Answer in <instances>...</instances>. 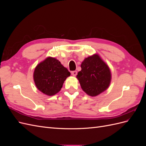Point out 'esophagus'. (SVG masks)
I'll use <instances>...</instances> for the list:
<instances>
[{
	"mask_svg": "<svg viewBox=\"0 0 146 146\" xmlns=\"http://www.w3.org/2000/svg\"><path fill=\"white\" fill-rule=\"evenodd\" d=\"M71 74H72V75L73 76H77V72L76 71V70H74V71H72V72H71Z\"/></svg>",
	"mask_w": 146,
	"mask_h": 146,
	"instance_id": "obj_1",
	"label": "esophagus"
}]
</instances>
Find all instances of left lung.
I'll return each mask as SVG.
<instances>
[{
	"instance_id": "obj_1",
	"label": "left lung",
	"mask_w": 146,
	"mask_h": 146,
	"mask_svg": "<svg viewBox=\"0 0 146 146\" xmlns=\"http://www.w3.org/2000/svg\"><path fill=\"white\" fill-rule=\"evenodd\" d=\"M81 68L77 77L82 90L87 94L96 96L108 88L111 81V72L98 55L85 58Z\"/></svg>"
}]
</instances>
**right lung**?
Masks as SVG:
<instances>
[{
	"mask_svg": "<svg viewBox=\"0 0 146 146\" xmlns=\"http://www.w3.org/2000/svg\"><path fill=\"white\" fill-rule=\"evenodd\" d=\"M70 73L54 58L48 57L37 65L35 69L33 78L38 89L47 96L58 92L64 82Z\"/></svg>",
	"mask_w": 146,
	"mask_h": 146,
	"instance_id": "1",
	"label": "right lung"
}]
</instances>
